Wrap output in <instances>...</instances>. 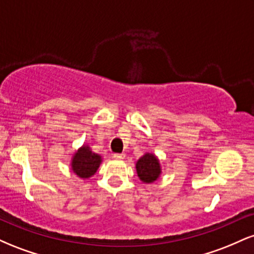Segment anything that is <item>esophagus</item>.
I'll return each mask as SVG.
<instances>
[{
    "instance_id": "obj_1",
    "label": "esophagus",
    "mask_w": 254,
    "mask_h": 254,
    "mask_svg": "<svg viewBox=\"0 0 254 254\" xmlns=\"http://www.w3.org/2000/svg\"><path fill=\"white\" fill-rule=\"evenodd\" d=\"M124 154H113V157H115V159H118V160H121V159H124Z\"/></svg>"
}]
</instances>
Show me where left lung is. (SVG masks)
I'll return each mask as SVG.
<instances>
[{"label": "left lung", "mask_w": 254, "mask_h": 254, "mask_svg": "<svg viewBox=\"0 0 254 254\" xmlns=\"http://www.w3.org/2000/svg\"><path fill=\"white\" fill-rule=\"evenodd\" d=\"M137 176L143 183H153L161 174L159 160L153 154H144L136 164Z\"/></svg>", "instance_id": "1"}]
</instances>
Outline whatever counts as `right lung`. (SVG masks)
I'll use <instances>...</instances> for the list:
<instances>
[{
    "label": "right lung",
    "mask_w": 254,
    "mask_h": 254,
    "mask_svg": "<svg viewBox=\"0 0 254 254\" xmlns=\"http://www.w3.org/2000/svg\"><path fill=\"white\" fill-rule=\"evenodd\" d=\"M101 156L93 153L89 147L83 145L76 151L71 160V168L80 178H89L97 172L100 166Z\"/></svg>",
    "instance_id": "add662e5"
}]
</instances>
